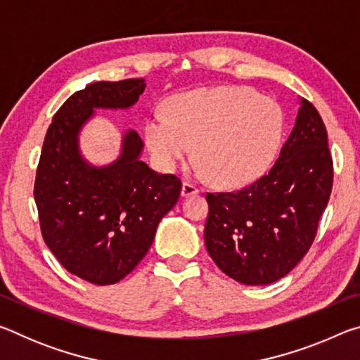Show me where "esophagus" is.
<instances>
[{
	"instance_id": "1",
	"label": "esophagus",
	"mask_w": 360,
	"mask_h": 360,
	"mask_svg": "<svg viewBox=\"0 0 360 360\" xmlns=\"http://www.w3.org/2000/svg\"><path fill=\"white\" fill-rule=\"evenodd\" d=\"M200 192V188L193 184L191 181H184L182 182V197H191V195H197Z\"/></svg>"
}]
</instances>
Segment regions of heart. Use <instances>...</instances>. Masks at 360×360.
I'll list each match as a JSON object with an SVG mask.
<instances>
[{
	"label": "heart",
	"mask_w": 360,
	"mask_h": 360,
	"mask_svg": "<svg viewBox=\"0 0 360 360\" xmlns=\"http://www.w3.org/2000/svg\"><path fill=\"white\" fill-rule=\"evenodd\" d=\"M167 111L152 114L144 127L146 143L158 165L173 169L195 146L203 168L222 186H241L259 178L281 141V108L245 87L176 95Z\"/></svg>",
	"instance_id": "1"
}]
</instances>
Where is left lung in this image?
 Segmentation results:
<instances>
[{"instance_id": "1", "label": "left lung", "mask_w": 360, "mask_h": 360, "mask_svg": "<svg viewBox=\"0 0 360 360\" xmlns=\"http://www.w3.org/2000/svg\"><path fill=\"white\" fill-rule=\"evenodd\" d=\"M327 130L308 100L268 173L235 192L206 193L205 245L225 275L248 285L275 283L311 248L332 192Z\"/></svg>"}]
</instances>
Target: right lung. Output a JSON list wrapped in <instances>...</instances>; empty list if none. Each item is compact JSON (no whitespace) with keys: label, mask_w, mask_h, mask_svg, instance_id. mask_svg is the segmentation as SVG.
<instances>
[{"label":"right lung","mask_w":360,"mask_h":360,"mask_svg":"<svg viewBox=\"0 0 360 360\" xmlns=\"http://www.w3.org/2000/svg\"><path fill=\"white\" fill-rule=\"evenodd\" d=\"M144 89V79H125L72 94L49 125L36 169L42 238L66 270L96 285L135 270L181 195L178 176L158 174L139 160L136 131L125 133L120 157L108 167L89 165L79 152V130L94 109L130 108Z\"/></svg>","instance_id":"add662e5"}]
</instances>
